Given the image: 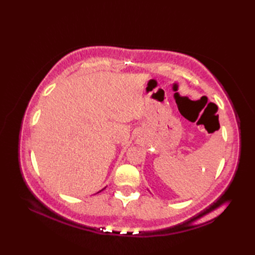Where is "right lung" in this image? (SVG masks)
Returning <instances> with one entry per match:
<instances>
[{"label":"right lung","mask_w":255,"mask_h":255,"mask_svg":"<svg viewBox=\"0 0 255 255\" xmlns=\"http://www.w3.org/2000/svg\"><path fill=\"white\" fill-rule=\"evenodd\" d=\"M102 191H103V189H102Z\"/></svg>","instance_id":"add662e5"}]
</instances>
